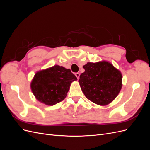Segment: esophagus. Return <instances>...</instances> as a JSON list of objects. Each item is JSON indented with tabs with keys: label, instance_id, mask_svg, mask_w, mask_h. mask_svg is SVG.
Wrapping results in <instances>:
<instances>
[{
	"label": "esophagus",
	"instance_id": "obj_1",
	"mask_svg": "<svg viewBox=\"0 0 150 150\" xmlns=\"http://www.w3.org/2000/svg\"><path fill=\"white\" fill-rule=\"evenodd\" d=\"M75 76L77 77V78H78V79H79L80 74L79 73V72H76V73H75Z\"/></svg>",
	"mask_w": 150,
	"mask_h": 150
}]
</instances>
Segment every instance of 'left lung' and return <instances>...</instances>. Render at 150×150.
Listing matches in <instances>:
<instances>
[{
	"label": "left lung",
	"mask_w": 150,
	"mask_h": 150,
	"mask_svg": "<svg viewBox=\"0 0 150 150\" xmlns=\"http://www.w3.org/2000/svg\"><path fill=\"white\" fill-rule=\"evenodd\" d=\"M79 83L85 96L94 103L106 106L118 95L122 87V74L107 61L88 62Z\"/></svg>",
	"instance_id": "8db88e82"
}]
</instances>
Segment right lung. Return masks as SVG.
<instances>
[{"label": "right lung", "mask_w": 150, "mask_h": 150, "mask_svg": "<svg viewBox=\"0 0 150 150\" xmlns=\"http://www.w3.org/2000/svg\"><path fill=\"white\" fill-rule=\"evenodd\" d=\"M77 79L69 69L55 65L36 72L30 88L39 101L52 106L64 100L71 83Z\"/></svg>", "instance_id": "right-lung-1"}]
</instances>
